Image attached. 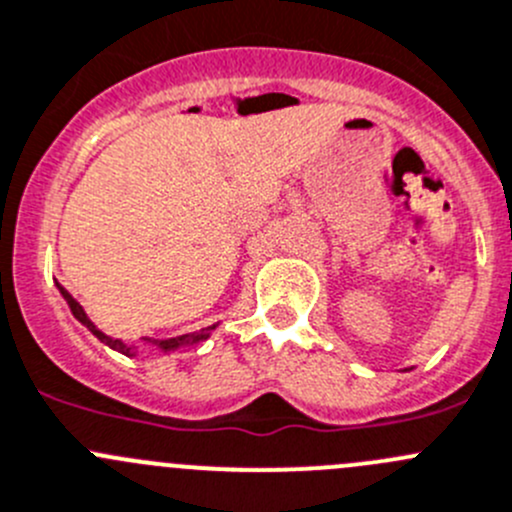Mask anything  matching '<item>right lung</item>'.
Wrapping results in <instances>:
<instances>
[{"label": "right lung", "instance_id": "1", "mask_svg": "<svg viewBox=\"0 0 512 512\" xmlns=\"http://www.w3.org/2000/svg\"><path fill=\"white\" fill-rule=\"evenodd\" d=\"M57 290H59V295L64 297V302H67V307H69V312L74 315V320L82 322V325L87 327V330L92 332L99 342H104L107 347H112V350L122 352V355H127V357H137V352H140L137 350V345H127V342H122L119 337L104 335V332L99 330L92 320H89V315L84 312V307L79 305V302L74 300V297L69 295L62 285H59V282H57ZM217 325H220V322H215V325H210V327H202L200 332H185V335H177V337H142V345L152 347V350H160L162 355H170V352L185 350V347H195V345H200V342H205Z\"/></svg>", "mask_w": 512, "mask_h": 512}]
</instances>
